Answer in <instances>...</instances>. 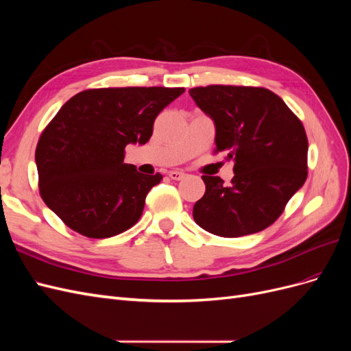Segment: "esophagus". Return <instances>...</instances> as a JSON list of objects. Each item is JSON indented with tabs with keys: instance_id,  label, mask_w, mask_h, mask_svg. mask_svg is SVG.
I'll use <instances>...</instances> for the list:
<instances>
[{
	"instance_id": "obj_1",
	"label": "esophagus",
	"mask_w": 351,
	"mask_h": 351,
	"mask_svg": "<svg viewBox=\"0 0 351 351\" xmlns=\"http://www.w3.org/2000/svg\"><path fill=\"white\" fill-rule=\"evenodd\" d=\"M168 177L171 180H177L178 182V180H183L186 177V174L183 171H180V169H173V171L168 173Z\"/></svg>"
}]
</instances>
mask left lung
I'll return each mask as SVG.
<instances>
[{"instance_id":"8db88e82","label":"left lung","mask_w":351,"mask_h":351,"mask_svg":"<svg viewBox=\"0 0 351 351\" xmlns=\"http://www.w3.org/2000/svg\"><path fill=\"white\" fill-rule=\"evenodd\" d=\"M215 123V154L234 159V177L202 176L205 195L196 224L219 237H241L272 226L307 177V136L285 102L265 88L209 84L189 90Z\"/></svg>"}]
</instances>
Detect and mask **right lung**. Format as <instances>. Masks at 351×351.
Masks as SVG:
<instances>
[{"mask_svg": "<svg viewBox=\"0 0 351 351\" xmlns=\"http://www.w3.org/2000/svg\"><path fill=\"white\" fill-rule=\"evenodd\" d=\"M184 88H101L70 98L35 152L39 193L64 224L89 239L133 227L162 176L124 164L125 146L151 139L154 121Z\"/></svg>", "mask_w": 351, "mask_h": 351, "instance_id": "1", "label": "right lung"}]
</instances>
